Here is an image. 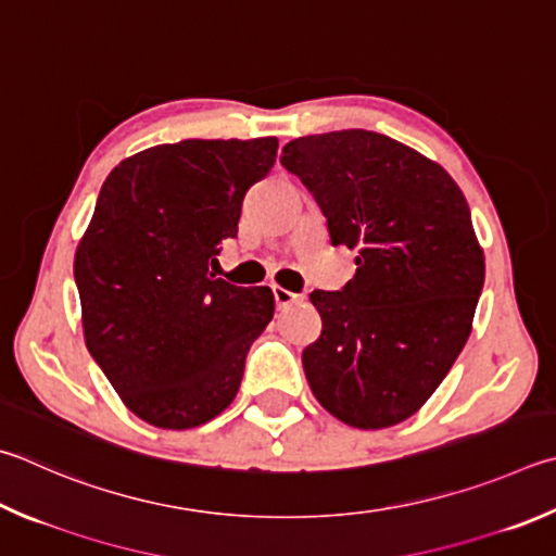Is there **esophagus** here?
Instances as JSON below:
<instances>
[{
	"label": "esophagus",
	"instance_id": "34e87169",
	"mask_svg": "<svg viewBox=\"0 0 556 556\" xmlns=\"http://www.w3.org/2000/svg\"><path fill=\"white\" fill-rule=\"evenodd\" d=\"M271 294H275V301H277L279 308H287V306H291V304H299V301L304 299L301 294H296V291H289V289L279 287V285L271 287Z\"/></svg>",
	"mask_w": 556,
	"mask_h": 556
}]
</instances>
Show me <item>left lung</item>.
<instances>
[{
	"label": "left lung",
	"instance_id": "8db88e82",
	"mask_svg": "<svg viewBox=\"0 0 556 556\" xmlns=\"http://www.w3.org/2000/svg\"><path fill=\"white\" fill-rule=\"evenodd\" d=\"M281 165L313 191L330 243L357 250L342 291H313L320 338L301 362L313 396L359 430L422 408L471 332L483 250L447 169L375 130L296 138Z\"/></svg>",
	"mask_w": 556,
	"mask_h": 556
}]
</instances>
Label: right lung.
Segmentation results:
<instances>
[{
  "mask_svg": "<svg viewBox=\"0 0 556 556\" xmlns=\"http://www.w3.org/2000/svg\"><path fill=\"white\" fill-rule=\"evenodd\" d=\"M277 148L275 136L155 146L121 160L99 191L75 252L85 345L150 426L189 430L224 413L275 316L269 287L214 279L208 262Z\"/></svg>",
  "mask_w": 556,
  "mask_h": 556,
  "instance_id": "1",
  "label": "right lung"
}]
</instances>
